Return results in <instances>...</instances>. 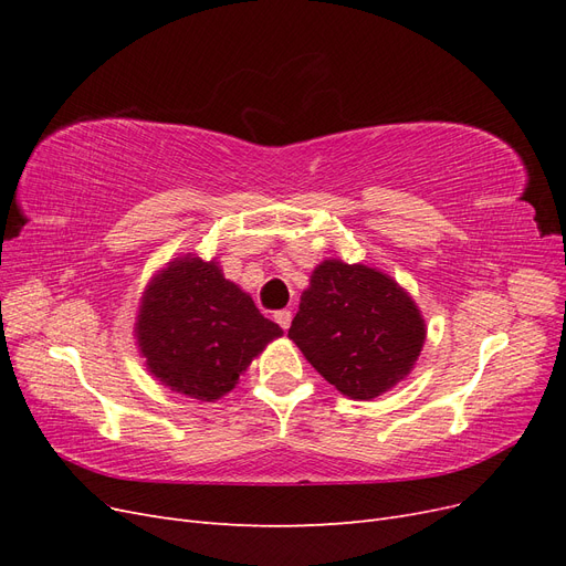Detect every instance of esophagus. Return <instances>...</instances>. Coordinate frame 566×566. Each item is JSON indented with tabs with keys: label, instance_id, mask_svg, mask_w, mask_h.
Returning a JSON list of instances; mask_svg holds the SVG:
<instances>
[{
	"label": "esophagus",
	"instance_id": "obj_1",
	"mask_svg": "<svg viewBox=\"0 0 566 566\" xmlns=\"http://www.w3.org/2000/svg\"><path fill=\"white\" fill-rule=\"evenodd\" d=\"M273 318H276V323L281 325L283 331H287L290 328V321H293V312H287V310H281V312H276L273 314Z\"/></svg>",
	"mask_w": 566,
	"mask_h": 566
}]
</instances>
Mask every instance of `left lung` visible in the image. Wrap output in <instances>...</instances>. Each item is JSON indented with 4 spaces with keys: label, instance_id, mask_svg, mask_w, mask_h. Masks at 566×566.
Segmentation results:
<instances>
[{
    "label": "left lung",
    "instance_id": "1",
    "mask_svg": "<svg viewBox=\"0 0 566 566\" xmlns=\"http://www.w3.org/2000/svg\"><path fill=\"white\" fill-rule=\"evenodd\" d=\"M424 318L387 273L339 260L321 262L300 297L287 337L325 380L356 401H370L413 370Z\"/></svg>",
    "mask_w": 566,
    "mask_h": 566
}]
</instances>
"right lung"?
I'll return each mask as SVG.
<instances>
[{
  "mask_svg": "<svg viewBox=\"0 0 566 566\" xmlns=\"http://www.w3.org/2000/svg\"><path fill=\"white\" fill-rule=\"evenodd\" d=\"M219 264L186 254L153 279L136 316V345L150 375L198 401L221 399L252 358L281 337Z\"/></svg>",
  "mask_w": 566,
  "mask_h": 566,
  "instance_id": "add662e5",
  "label": "right lung"
}]
</instances>
